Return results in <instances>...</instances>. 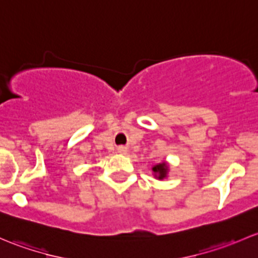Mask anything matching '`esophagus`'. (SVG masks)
<instances>
[{
	"mask_svg": "<svg viewBox=\"0 0 258 258\" xmlns=\"http://www.w3.org/2000/svg\"><path fill=\"white\" fill-rule=\"evenodd\" d=\"M118 151H119V153H121V154H126V153H128V149L124 148V147H120L118 149Z\"/></svg>",
	"mask_w": 258,
	"mask_h": 258,
	"instance_id": "1",
	"label": "esophagus"
}]
</instances>
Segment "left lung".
Listing matches in <instances>:
<instances>
[{"label": "left lung", "instance_id": "obj_1", "mask_svg": "<svg viewBox=\"0 0 258 258\" xmlns=\"http://www.w3.org/2000/svg\"><path fill=\"white\" fill-rule=\"evenodd\" d=\"M153 171H154V176L158 177L159 180L165 179L166 175H168V171H169L168 164H166V163H160V164H158V165L154 166Z\"/></svg>", "mask_w": 258, "mask_h": 258}]
</instances>
